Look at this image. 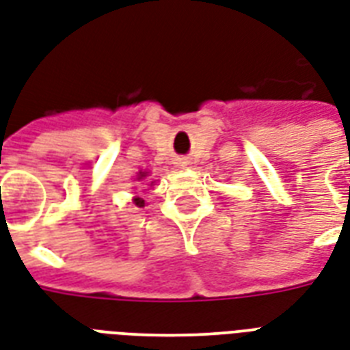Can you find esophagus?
I'll return each mask as SVG.
<instances>
[{
    "label": "esophagus",
    "instance_id": "esophagus-1",
    "mask_svg": "<svg viewBox=\"0 0 350 350\" xmlns=\"http://www.w3.org/2000/svg\"><path fill=\"white\" fill-rule=\"evenodd\" d=\"M177 166H188V159H178L177 161Z\"/></svg>",
    "mask_w": 350,
    "mask_h": 350
}]
</instances>
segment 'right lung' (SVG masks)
Returning a JSON list of instances; mask_svg holds the SVG:
<instances>
[{
  "mask_svg": "<svg viewBox=\"0 0 350 350\" xmlns=\"http://www.w3.org/2000/svg\"><path fill=\"white\" fill-rule=\"evenodd\" d=\"M148 175H150V172H138L137 173V180H144ZM151 184H153V183H151ZM133 202H135L138 208H142V206H144V199H140V197H135V199H133Z\"/></svg>",
  "mask_w": 350,
  "mask_h": 350,
  "instance_id": "add662e5",
  "label": "right lung"
}]
</instances>
